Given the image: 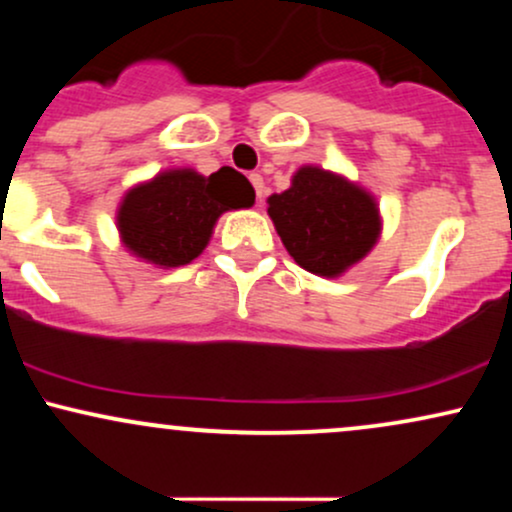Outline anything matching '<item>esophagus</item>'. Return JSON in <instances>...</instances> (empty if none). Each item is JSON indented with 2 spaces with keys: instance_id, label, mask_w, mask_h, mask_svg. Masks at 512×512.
Returning a JSON list of instances; mask_svg holds the SVG:
<instances>
[{
  "instance_id": "esophagus-1",
  "label": "esophagus",
  "mask_w": 512,
  "mask_h": 512,
  "mask_svg": "<svg viewBox=\"0 0 512 512\" xmlns=\"http://www.w3.org/2000/svg\"><path fill=\"white\" fill-rule=\"evenodd\" d=\"M250 182H252V187H255L257 202H262V197H264V180H262V175L260 173H252L250 175Z\"/></svg>"
}]
</instances>
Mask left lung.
Segmentation results:
<instances>
[{"mask_svg": "<svg viewBox=\"0 0 512 512\" xmlns=\"http://www.w3.org/2000/svg\"><path fill=\"white\" fill-rule=\"evenodd\" d=\"M267 202L281 243L313 274L339 276L366 257L380 236L373 197L322 168H301L289 190Z\"/></svg>", "mask_w": 512, "mask_h": 512, "instance_id": "8db88e82", "label": "left lung"}]
</instances>
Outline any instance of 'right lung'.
Listing matches in <instances>:
<instances>
[{
	"label": "right lung",
	"instance_id": "obj_1",
	"mask_svg": "<svg viewBox=\"0 0 512 512\" xmlns=\"http://www.w3.org/2000/svg\"><path fill=\"white\" fill-rule=\"evenodd\" d=\"M255 190L245 175L221 168L209 178L195 170H168L134 187L117 211L122 243L161 267H180L202 255L223 211L252 207Z\"/></svg>",
	"mask_w": 512,
	"mask_h": 512
}]
</instances>
